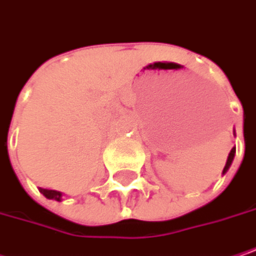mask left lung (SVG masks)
<instances>
[{"label":"left lung","mask_w":256,"mask_h":256,"mask_svg":"<svg viewBox=\"0 0 256 256\" xmlns=\"http://www.w3.org/2000/svg\"><path fill=\"white\" fill-rule=\"evenodd\" d=\"M234 152H236V148H232V150H230V154H229V156H228V160H226V165H224V168H223V174L228 172L229 166L232 165V160L233 158H234Z\"/></svg>","instance_id":"1"}]
</instances>
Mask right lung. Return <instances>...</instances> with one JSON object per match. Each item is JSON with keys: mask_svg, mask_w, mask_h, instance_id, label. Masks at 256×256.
<instances>
[{"mask_svg": "<svg viewBox=\"0 0 256 256\" xmlns=\"http://www.w3.org/2000/svg\"><path fill=\"white\" fill-rule=\"evenodd\" d=\"M40 192L49 198V200H56V202H60L62 200V192L60 191H54V190H46V188H38Z\"/></svg>", "mask_w": 256, "mask_h": 256, "instance_id": "1", "label": "right lung"}]
</instances>
